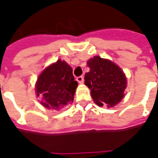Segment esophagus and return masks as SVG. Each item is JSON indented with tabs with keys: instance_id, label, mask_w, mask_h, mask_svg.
I'll return each mask as SVG.
<instances>
[{
	"instance_id": "1",
	"label": "esophagus",
	"mask_w": 158,
	"mask_h": 158,
	"mask_svg": "<svg viewBox=\"0 0 158 158\" xmlns=\"http://www.w3.org/2000/svg\"><path fill=\"white\" fill-rule=\"evenodd\" d=\"M77 81L79 83V84H82L84 82V77L83 76H79L77 77Z\"/></svg>"
}]
</instances>
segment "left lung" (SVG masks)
<instances>
[{
    "label": "left lung",
    "mask_w": 158,
    "mask_h": 158,
    "mask_svg": "<svg viewBox=\"0 0 158 158\" xmlns=\"http://www.w3.org/2000/svg\"><path fill=\"white\" fill-rule=\"evenodd\" d=\"M89 72L85 74V83L96 105L112 107L123 99L126 89V77L115 63L100 56L88 61Z\"/></svg>",
    "instance_id": "1"
}]
</instances>
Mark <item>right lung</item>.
Returning a JSON list of instances; mask_svg holds the SVG:
<instances>
[{"label": "right lung", "instance_id": "obj_1", "mask_svg": "<svg viewBox=\"0 0 158 158\" xmlns=\"http://www.w3.org/2000/svg\"><path fill=\"white\" fill-rule=\"evenodd\" d=\"M78 83L74 80L73 69L64 61L58 60L41 73L36 83L37 96L46 108L58 109L72 103Z\"/></svg>", "mask_w": 158, "mask_h": 158}]
</instances>
